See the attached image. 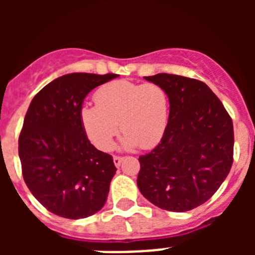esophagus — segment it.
I'll return each instance as SVG.
<instances>
[{"mask_svg": "<svg viewBox=\"0 0 255 255\" xmlns=\"http://www.w3.org/2000/svg\"><path fill=\"white\" fill-rule=\"evenodd\" d=\"M123 157H119V155H115L114 157V163H115V166H116V167H119V166H120L121 164V162H123Z\"/></svg>", "mask_w": 255, "mask_h": 255, "instance_id": "obj_1", "label": "esophagus"}]
</instances>
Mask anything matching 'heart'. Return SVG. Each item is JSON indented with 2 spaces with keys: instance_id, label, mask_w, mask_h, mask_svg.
Returning a JSON list of instances; mask_svg holds the SVG:
<instances>
[{
  "instance_id": "b5f03b06",
  "label": "heart",
  "mask_w": 255,
  "mask_h": 255,
  "mask_svg": "<svg viewBox=\"0 0 255 255\" xmlns=\"http://www.w3.org/2000/svg\"><path fill=\"white\" fill-rule=\"evenodd\" d=\"M80 117L88 136L101 150H111L119 134L124 145L150 149L161 141L168 119V97L154 83L117 80L97 92L96 105L84 106Z\"/></svg>"
}]
</instances>
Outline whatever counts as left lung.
I'll return each instance as SVG.
<instances>
[{
  "label": "left lung",
  "instance_id": "left-lung-1",
  "mask_svg": "<svg viewBox=\"0 0 255 255\" xmlns=\"http://www.w3.org/2000/svg\"><path fill=\"white\" fill-rule=\"evenodd\" d=\"M144 79L166 91L170 115L161 143L139 157L136 184L158 208L190 211L215 194L231 170L233 120L203 82L172 74Z\"/></svg>",
  "mask_w": 255,
  "mask_h": 255
}]
</instances>
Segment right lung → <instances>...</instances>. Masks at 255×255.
I'll return each mask as SVG.
<instances>
[{
  "label": "right lung",
  "instance_id": "1",
  "mask_svg": "<svg viewBox=\"0 0 255 255\" xmlns=\"http://www.w3.org/2000/svg\"><path fill=\"white\" fill-rule=\"evenodd\" d=\"M117 76L62 75L29 106L19 136L22 177L35 199L60 217L87 218L107 200L117 168L111 155L91 144L80 111L89 92Z\"/></svg>",
  "mask_w": 255,
  "mask_h": 255
}]
</instances>
